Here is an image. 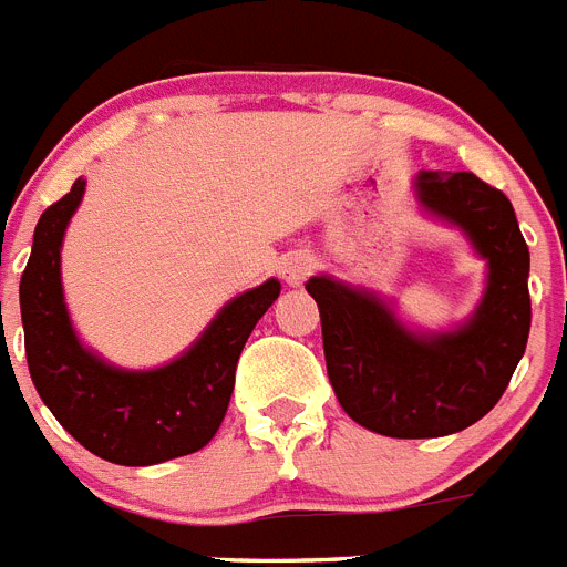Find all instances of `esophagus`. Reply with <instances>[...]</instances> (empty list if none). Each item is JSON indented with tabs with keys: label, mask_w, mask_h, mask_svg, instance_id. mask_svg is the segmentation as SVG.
<instances>
[{
	"label": "esophagus",
	"mask_w": 567,
	"mask_h": 567,
	"mask_svg": "<svg viewBox=\"0 0 567 567\" xmlns=\"http://www.w3.org/2000/svg\"><path fill=\"white\" fill-rule=\"evenodd\" d=\"M312 267H315L312 255H309V252H292V255H287V258L280 260V275H284V280H287L289 287H300V284L309 278Z\"/></svg>",
	"instance_id": "1"
}]
</instances>
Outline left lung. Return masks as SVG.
<instances>
[{"label": "left lung", "mask_w": 567, "mask_h": 567, "mask_svg": "<svg viewBox=\"0 0 567 567\" xmlns=\"http://www.w3.org/2000/svg\"><path fill=\"white\" fill-rule=\"evenodd\" d=\"M425 213L468 235L488 280L480 307L452 332H414L369 289L315 275L327 372L343 412L369 432L420 440L463 432L497 405L525 354L530 255L503 189L474 173H423Z\"/></svg>", "instance_id": "1"}]
</instances>
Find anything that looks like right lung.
I'll list each match as a JSON object with an SVG mask.
<instances>
[{"mask_svg": "<svg viewBox=\"0 0 567 567\" xmlns=\"http://www.w3.org/2000/svg\"><path fill=\"white\" fill-rule=\"evenodd\" d=\"M82 195L84 178H76L44 209L19 284L33 385L64 432L107 463L153 465L198 452L227 414L240 349L280 284L269 278L229 300L173 363L147 372L110 365L76 338L62 295V240Z\"/></svg>", "mask_w": 567, "mask_h": 567, "instance_id": "right-lung-1", "label": "right lung"}]
</instances>
